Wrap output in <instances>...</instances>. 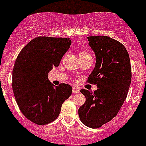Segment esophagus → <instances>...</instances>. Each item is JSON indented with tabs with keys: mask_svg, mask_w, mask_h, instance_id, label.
<instances>
[{
	"mask_svg": "<svg viewBox=\"0 0 146 146\" xmlns=\"http://www.w3.org/2000/svg\"><path fill=\"white\" fill-rule=\"evenodd\" d=\"M72 92H73V94H78L80 92V89L77 87H73V88H72Z\"/></svg>",
	"mask_w": 146,
	"mask_h": 146,
	"instance_id": "esophagus-1",
	"label": "esophagus"
}]
</instances>
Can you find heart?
I'll return each mask as SVG.
<instances>
[{
    "mask_svg": "<svg viewBox=\"0 0 146 146\" xmlns=\"http://www.w3.org/2000/svg\"><path fill=\"white\" fill-rule=\"evenodd\" d=\"M86 55H90L88 52H84V51H82L79 53V57H83V56H86Z\"/></svg>",
    "mask_w": 146,
    "mask_h": 146,
    "instance_id": "obj_1",
    "label": "heart"
}]
</instances>
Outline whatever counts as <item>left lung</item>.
<instances>
[{"instance_id":"obj_1","label":"left lung","mask_w":146,"mask_h":146,"mask_svg":"<svg viewBox=\"0 0 146 146\" xmlns=\"http://www.w3.org/2000/svg\"><path fill=\"white\" fill-rule=\"evenodd\" d=\"M96 55V66L87 82L96 85L94 92L81 89L86 101L79 108L82 123L99 128L116 116L127 96L131 80L129 53L121 42L107 36H88Z\"/></svg>"}]
</instances>
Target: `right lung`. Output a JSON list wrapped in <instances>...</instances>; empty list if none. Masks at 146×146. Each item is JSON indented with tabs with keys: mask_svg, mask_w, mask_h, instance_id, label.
<instances>
[{
	"mask_svg": "<svg viewBox=\"0 0 146 146\" xmlns=\"http://www.w3.org/2000/svg\"><path fill=\"white\" fill-rule=\"evenodd\" d=\"M69 38L38 36L18 55L12 72V89L20 111L29 121L45 125L55 121L72 93L66 83L53 86L48 72L60 64L70 47Z\"/></svg>",
	"mask_w": 146,
	"mask_h": 146,
	"instance_id": "right-lung-1",
	"label": "right lung"
}]
</instances>
